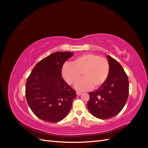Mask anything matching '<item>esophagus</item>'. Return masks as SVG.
I'll use <instances>...</instances> for the list:
<instances>
[{"label":"esophagus","mask_w":148,"mask_h":148,"mask_svg":"<svg viewBox=\"0 0 148 148\" xmlns=\"http://www.w3.org/2000/svg\"><path fill=\"white\" fill-rule=\"evenodd\" d=\"M82 95V92H77V96H80V95Z\"/></svg>","instance_id":"esophagus-1"}]
</instances>
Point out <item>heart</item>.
Masks as SVG:
<instances>
[{
  "instance_id": "heart-1",
  "label": "heart",
  "mask_w": 148,
  "mask_h": 148,
  "mask_svg": "<svg viewBox=\"0 0 148 148\" xmlns=\"http://www.w3.org/2000/svg\"><path fill=\"white\" fill-rule=\"evenodd\" d=\"M109 64L106 58L93 53L80 56L71 62L65 64L62 68V77L66 82L73 85L81 78H84L76 84L75 88L79 91H87L99 88L108 78Z\"/></svg>"
}]
</instances>
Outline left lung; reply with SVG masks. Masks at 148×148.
<instances>
[{"instance_id":"obj_1","label":"left lung","mask_w":148,"mask_h":148,"mask_svg":"<svg viewBox=\"0 0 148 148\" xmlns=\"http://www.w3.org/2000/svg\"><path fill=\"white\" fill-rule=\"evenodd\" d=\"M109 73L106 82L97 90L89 92L87 107L95 117L107 119L117 115L128 99L129 83L127 74L119 62L107 56Z\"/></svg>"}]
</instances>
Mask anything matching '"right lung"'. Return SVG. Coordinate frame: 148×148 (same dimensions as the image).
Wrapping results in <instances>:
<instances>
[{"label": "right lung", "instance_id": "1", "mask_svg": "<svg viewBox=\"0 0 148 148\" xmlns=\"http://www.w3.org/2000/svg\"><path fill=\"white\" fill-rule=\"evenodd\" d=\"M73 53L57 52L36 65L26 83V99L34 114L44 121L59 122L66 117L77 96L62 77V68Z\"/></svg>", "mask_w": 148, "mask_h": 148}]
</instances>
